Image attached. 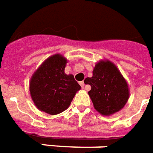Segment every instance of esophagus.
<instances>
[{"mask_svg":"<svg viewBox=\"0 0 153 153\" xmlns=\"http://www.w3.org/2000/svg\"><path fill=\"white\" fill-rule=\"evenodd\" d=\"M79 84H80V86H81V87H82V88L85 87V83H84V82H83V81H82V82H80Z\"/></svg>","mask_w":153,"mask_h":153,"instance_id":"obj_1","label":"esophagus"}]
</instances>
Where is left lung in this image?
<instances>
[{
	"mask_svg": "<svg viewBox=\"0 0 153 153\" xmlns=\"http://www.w3.org/2000/svg\"><path fill=\"white\" fill-rule=\"evenodd\" d=\"M91 86L88 94L94 108L105 116L118 112L124 107L129 98L127 82L109 61L98 62L92 72L91 78L84 80Z\"/></svg>",
	"mask_w": 153,
	"mask_h": 153,
	"instance_id": "obj_1",
	"label": "left lung"
}]
</instances>
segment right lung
<instances>
[{"label": "right lung", "mask_w": 153, "mask_h": 153, "mask_svg": "<svg viewBox=\"0 0 153 153\" xmlns=\"http://www.w3.org/2000/svg\"><path fill=\"white\" fill-rule=\"evenodd\" d=\"M66 62L60 54L50 56L30 79V92L35 105L51 115L65 110L81 88L74 75L64 72Z\"/></svg>", "instance_id": "1"}]
</instances>
